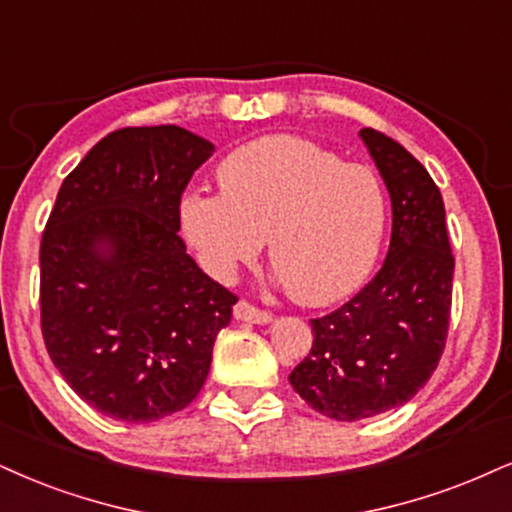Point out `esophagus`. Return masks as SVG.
<instances>
[{
  "mask_svg": "<svg viewBox=\"0 0 512 512\" xmlns=\"http://www.w3.org/2000/svg\"><path fill=\"white\" fill-rule=\"evenodd\" d=\"M235 318L239 323H251V325H268L273 323V313L261 311V308L251 306L249 301H239L235 306Z\"/></svg>",
  "mask_w": 512,
  "mask_h": 512,
  "instance_id": "obj_1",
  "label": "esophagus"
}]
</instances>
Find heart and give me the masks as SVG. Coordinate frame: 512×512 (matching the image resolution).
I'll return each instance as SVG.
<instances>
[{"mask_svg":"<svg viewBox=\"0 0 512 512\" xmlns=\"http://www.w3.org/2000/svg\"><path fill=\"white\" fill-rule=\"evenodd\" d=\"M223 192L194 189L180 225L208 275L230 282L261 254L277 285L306 306L351 296L375 268L387 227V197L370 168L296 135L242 144L220 163Z\"/></svg>","mask_w":512,"mask_h":512,"instance_id":"heart-1","label":"heart"}]
</instances>
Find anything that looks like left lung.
Listing matches in <instances>:
<instances>
[{
	"instance_id": "1",
	"label": "left lung",
	"mask_w": 512,
	"mask_h": 512,
	"mask_svg": "<svg viewBox=\"0 0 512 512\" xmlns=\"http://www.w3.org/2000/svg\"><path fill=\"white\" fill-rule=\"evenodd\" d=\"M391 199L382 270L349 304L311 320L313 349L289 375L332 420L356 422L413 399L437 370L449 332L453 254L439 187L382 132H358Z\"/></svg>"
}]
</instances>
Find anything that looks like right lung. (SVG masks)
I'll return each mask as SVG.
<instances>
[{"mask_svg": "<svg viewBox=\"0 0 512 512\" xmlns=\"http://www.w3.org/2000/svg\"><path fill=\"white\" fill-rule=\"evenodd\" d=\"M216 151L180 125L106 135L63 180L40 246L42 334L82 401L123 422L178 413L204 387L237 296L180 239V197Z\"/></svg>", "mask_w": 512, "mask_h": 512, "instance_id": "1", "label": "right lung"}]
</instances>
